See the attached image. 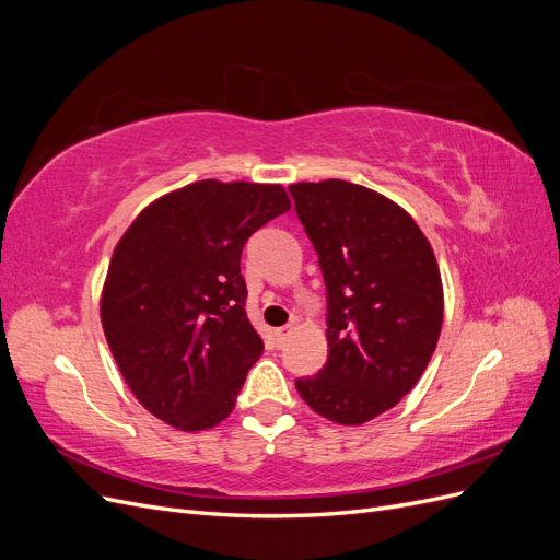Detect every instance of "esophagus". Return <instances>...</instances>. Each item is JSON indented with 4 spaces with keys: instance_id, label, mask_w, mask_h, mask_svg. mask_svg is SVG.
Returning <instances> with one entry per match:
<instances>
[{
    "instance_id": "1",
    "label": "esophagus",
    "mask_w": 560,
    "mask_h": 560,
    "mask_svg": "<svg viewBox=\"0 0 560 560\" xmlns=\"http://www.w3.org/2000/svg\"><path fill=\"white\" fill-rule=\"evenodd\" d=\"M292 334V327H282V329H278L276 331V336H278V343H284L287 341V336Z\"/></svg>"
}]
</instances>
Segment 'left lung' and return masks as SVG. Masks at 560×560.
<instances>
[{
  "label": "left lung",
  "mask_w": 560,
  "mask_h": 560,
  "mask_svg": "<svg viewBox=\"0 0 560 560\" xmlns=\"http://www.w3.org/2000/svg\"><path fill=\"white\" fill-rule=\"evenodd\" d=\"M296 214L327 282L325 369L299 378L315 413L362 425L409 395L444 325L430 241L395 200L346 179L292 184Z\"/></svg>",
  "instance_id": "obj_1"
}]
</instances>
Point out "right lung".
I'll use <instances>...</instances> for the list:
<instances>
[{"label": "right lung", "mask_w": 560, "mask_h": 560, "mask_svg": "<svg viewBox=\"0 0 560 560\" xmlns=\"http://www.w3.org/2000/svg\"><path fill=\"white\" fill-rule=\"evenodd\" d=\"M290 208L282 184L200 179L149 202L116 243L100 319L132 395L165 425L202 432L233 411L264 352L243 245Z\"/></svg>", "instance_id": "add662e5"}]
</instances>
